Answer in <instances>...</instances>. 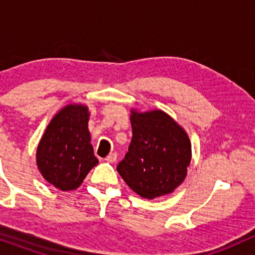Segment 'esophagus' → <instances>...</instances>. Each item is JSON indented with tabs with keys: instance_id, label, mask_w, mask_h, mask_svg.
Listing matches in <instances>:
<instances>
[{
	"instance_id": "1",
	"label": "esophagus",
	"mask_w": 255,
	"mask_h": 255,
	"mask_svg": "<svg viewBox=\"0 0 255 255\" xmlns=\"http://www.w3.org/2000/svg\"><path fill=\"white\" fill-rule=\"evenodd\" d=\"M106 161H108V162L117 161V153H111L110 155H107V158H106Z\"/></svg>"
}]
</instances>
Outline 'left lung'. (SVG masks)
I'll return each instance as SVG.
<instances>
[{"mask_svg":"<svg viewBox=\"0 0 255 255\" xmlns=\"http://www.w3.org/2000/svg\"><path fill=\"white\" fill-rule=\"evenodd\" d=\"M131 113L132 139L117 170L144 199L172 193L187 176L191 159L189 137L162 111Z\"/></svg>","mask_w":255,"mask_h":255,"instance_id":"left-lung-1","label":"left lung"}]
</instances>
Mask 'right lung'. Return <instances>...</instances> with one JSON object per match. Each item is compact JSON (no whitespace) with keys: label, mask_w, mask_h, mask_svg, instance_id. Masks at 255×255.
<instances>
[{"label":"right lung","mask_w":255,"mask_h":255,"mask_svg":"<svg viewBox=\"0 0 255 255\" xmlns=\"http://www.w3.org/2000/svg\"><path fill=\"white\" fill-rule=\"evenodd\" d=\"M88 120L85 106H66L48 125L37 148L42 176L60 190L78 188L99 162L90 144Z\"/></svg>","instance_id":"add662e5"}]
</instances>
